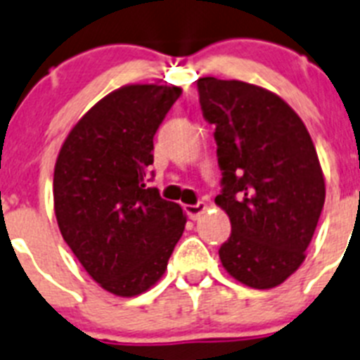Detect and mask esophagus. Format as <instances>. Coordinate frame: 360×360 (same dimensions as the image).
Listing matches in <instances>:
<instances>
[{"label": "esophagus", "instance_id": "1", "mask_svg": "<svg viewBox=\"0 0 360 360\" xmlns=\"http://www.w3.org/2000/svg\"><path fill=\"white\" fill-rule=\"evenodd\" d=\"M205 210H206V205H205V202H201V201L195 202V205L184 206V212H186V215H188L190 219H193V221L201 217V214H205Z\"/></svg>", "mask_w": 360, "mask_h": 360}]
</instances>
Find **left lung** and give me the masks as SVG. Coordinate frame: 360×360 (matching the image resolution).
I'll list each match as a JSON object with an SVG mask.
<instances>
[{
    "label": "left lung",
    "mask_w": 360,
    "mask_h": 360,
    "mask_svg": "<svg viewBox=\"0 0 360 360\" xmlns=\"http://www.w3.org/2000/svg\"><path fill=\"white\" fill-rule=\"evenodd\" d=\"M198 90L223 172L215 205L232 223L219 259L250 288L279 286L304 261L326 198L314 141L270 90L217 77L198 79Z\"/></svg>",
    "instance_id": "obj_1"
}]
</instances>
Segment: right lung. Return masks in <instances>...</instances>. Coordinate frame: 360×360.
Returning a JSON list of instances; mask_svg holds the SVG:
<instances>
[{
  "mask_svg": "<svg viewBox=\"0 0 360 360\" xmlns=\"http://www.w3.org/2000/svg\"><path fill=\"white\" fill-rule=\"evenodd\" d=\"M179 96V86H121L77 121L59 150V232L90 277L114 295L154 286L183 236V208L148 188L154 136Z\"/></svg>",
  "mask_w": 360,
  "mask_h": 360,
  "instance_id": "obj_1",
  "label": "right lung"
}]
</instances>
